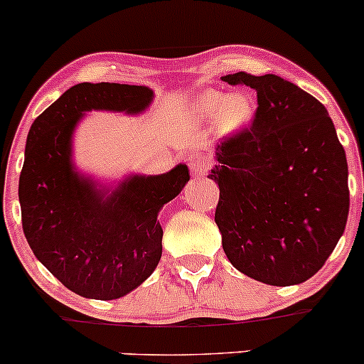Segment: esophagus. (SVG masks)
<instances>
[{
    "instance_id": "esophagus-1",
    "label": "esophagus",
    "mask_w": 364,
    "mask_h": 364,
    "mask_svg": "<svg viewBox=\"0 0 364 364\" xmlns=\"http://www.w3.org/2000/svg\"><path fill=\"white\" fill-rule=\"evenodd\" d=\"M188 167L193 176H203L206 174L208 168H210V161H208L204 156H200V154H193V156L188 160Z\"/></svg>"
}]
</instances>
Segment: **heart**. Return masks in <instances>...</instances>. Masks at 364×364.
<instances>
[{"label": "heart", "instance_id": "1", "mask_svg": "<svg viewBox=\"0 0 364 364\" xmlns=\"http://www.w3.org/2000/svg\"><path fill=\"white\" fill-rule=\"evenodd\" d=\"M193 112L203 121L217 119V126L222 133H235L252 121L256 101L249 92L225 96L218 90H208L193 101Z\"/></svg>", "mask_w": 364, "mask_h": 364}]
</instances>
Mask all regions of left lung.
<instances>
[{"label":"left lung","mask_w":364,"mask_h":364,"mask_svg":"<svg viewBox=\"0 0 364 364\" xmlns=\"http://www.w3.org/2000/svg\"><path fill=\"white\" fill-rule=\"evenodd\" d=\"M257 94L254 121L217 147L215 222L232 267L272 287L313 277L347 225L348 167L326 107L276 74L222 76Z\"/></svg>","instance_id":"1"}]
</instances>
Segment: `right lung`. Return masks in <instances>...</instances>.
<instances>
[{"label": "right lung", "mask_w": 364, "mask_h": 364, "mask_svg": "<svg viewBox=\"0 0 364 364\" xmlns=\"http://www.w3.org/2000/svg\"><path fill=\"white\" fill-rule=\"evenodd\" d=\"M151 101L153 90L142 85L77 83L28 133L19 176L24 236L35 257L81 297H124L153 274L164 236L158 213L190 174L179 164L167 174L129 176L110 192L74 171L73 132L85 112L140 114Z\"/></svg>", "instance_id": "right-lung-1"}]
</instances>
